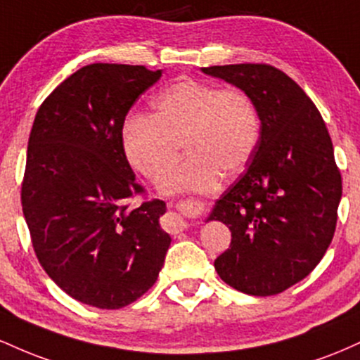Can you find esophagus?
<instances>
[{"label":"esophagus","instance_id":"esophagus-1","mask_svg":"<svg viewBox=\"0 0 360 360\" xmlns=\"http://www.w3.org/2000/svg\"><path fill=\"white\" fill-rule=\"evenodd\" d=\"M174 226H176V232H183L184 229H188V223H186L181 217H176Z\"/></svg>","mask_w":360,"mask_h":360}]
</instances>
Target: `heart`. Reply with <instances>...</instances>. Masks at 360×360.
I'll list each match as a JSON object with an SVG mask.
<instances>
[{"mask_svg": "<svg viewBox=\"0 0 360 360\" xmlns=\"http://www.w3.org/2000/svg\"><path fill=\"white\" fill-rule=\"evenodd\" d=\"M260 118L240 89H218L181 79L157 94L152 115H130L122 127V148L131 169L157 181L176 159L179 142L188 154L164 176V193L208 191L220 172H240L257 148Z\"/></svg>", "mask_w": 360, "mask_h": 360, "instance_id": "1", "label": "heart"}]
</instances>
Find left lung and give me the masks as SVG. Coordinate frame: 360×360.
I'll use <instances>...</instances> for the list:
<instances>
[{"label":"left lung","instance_id":"8db88e82","mask_svg":"<svg viewBox=\"0 0 360 360\" xmlns=\"http://www.w3.org/2000/svg\"><path fill=\"white\" fill-rule=\"evenodd\" d=\"M201 71L243 91L260 118L250 164L208 217L232 232L214 269L245 295H278L315 269L335 233L342 177L332 139L313 101L279 69L232 64Z\"/></svg>","mask_w":360,"mask_h":360}]
</instances>
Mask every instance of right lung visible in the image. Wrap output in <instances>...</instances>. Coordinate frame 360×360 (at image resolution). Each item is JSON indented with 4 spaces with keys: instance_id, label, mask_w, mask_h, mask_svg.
<instances>
[{
    "instance_id": "right-lung-1",
    "label": "right lung",
    "mask_w": 360,
    "mask_h": 360,
    "mask_svg": "<svg viewBox=\"0 0 360 360\" xmlns=\"http://www.w3.org/2000/svg\"><path fill=\"white\" fill-rule=\"evenodd\" d=\"M162 69L89 64L35 115L22 184L23 217L39 262L81 303L118 309L152 288L171 245L166 203L142 193L122 148V127Z\"/></svg>"
}]
</instances>
